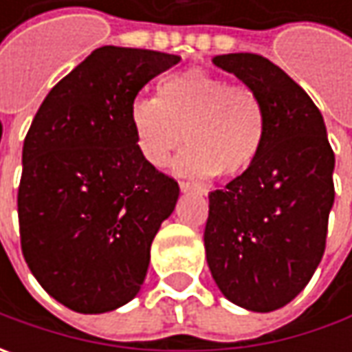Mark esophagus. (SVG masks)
<instances>
[{
	"mask_svg": "<svg viewBox=\"0 0 352 352\" xmlns=\"http://www.w3.org/2000/svg\"><path fill=\"white\" fill-rule=\"evenodd\" d=\"M180 190H182L184 194H188V192H197V194H204V188H201V186H197V184H192V182H180Z\"/></svg>",
	"mask_w": 352,
	"mask_h": 352,
	"instance_id": "1",
	"label": "esophagus"
}]
</instances>
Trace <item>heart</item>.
Segmentation results:
<instances>
[{"instance_id": "1", "label": "heart", "mask_w": 352, "mask_h": 352, "mask_svg": "<svg viewBox=\"0 0 352 352\" xmlns=\"http://www.w3.org/2000/svg\"><path fill=\"white\" fill-rule=\"evenodd\" d=\"M129 121L142 158L162 168L186 142L174 162L184 176L235 178L252 168L266 139V109L245 84L190 68L164 76L155 98L131 103Z\"/></svg>"}]
</instances>
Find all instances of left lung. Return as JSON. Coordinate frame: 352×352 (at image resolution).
<instances>
[{
  "instance_id": "left-lung-1",
  "label": "left lung",
  "mask_w": 352,
  "mask_h": 352,
  "mask_svg": "<svg viewBox=\"0 0 352 352\" xmlns=\"http://www.w3.org/2000/svg\"><path fill=\"white\" fill-rule=\"evenodd\" d=\"M213 62L261 96L266 139L252 168L210 194L206 256L229 302L274 311L304 290L325 252L335 155L321 111L282 68L250 52Z\"/></svg>"
}]
</instances>
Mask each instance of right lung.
<instances>
[{
	"instance_id": "1",
	"label": "right lung",
	"mask_w": 352,
	"mask_h": 352,
	"mask_svg": "<svg viewBox=\"0 0 352 352\" xmlns=\"http://www.w3.org/2000/svg\"><path fill=\"white\" fill-rule=\"evenodd\" d=\"M180 56L96 48L48 91L23 144L21 250L38 284L78 314L131 302L180 188L137 148L129 109Z\"/></svg>"
}]
</instances>
